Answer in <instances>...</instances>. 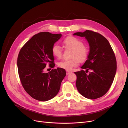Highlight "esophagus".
<instances>
[{"label":"esophagus","instance_id":"1","mask_svg":"<svg viewBox=\"0 0 128 128\" xmlns=\"http://www.w3.org/2000/svg\"><path fill=\"white\" fill-rule=\"evenodd\" d=\"M71 73V71H68V70H66V74H67V75H68V74H70Z\"/></svg>","mask_w":128,"mask_h":128}]
</instances>
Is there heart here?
<instances>
[{"label":"heart","instance_id":"heart-1","mask_svg":"<svg viewBox=\"0 0 128 128\" xmlns=\"http://www.w3.org/2000/svg\"><path fill=\"white\" fill-rule=\"evenodd\" d=\"M62 44L65 50H71L69 60H65L58 63V66L67 70L78 65V62H85L88 56V48L83 44L82 42L74 36H68L62 41ZM52 55L60 59L62 56V50L58 45H54L52 48Z\"/></svg>","mask_w":128,"mask_h":128}]
</instances>
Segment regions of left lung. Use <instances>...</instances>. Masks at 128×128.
I'll return each instance as SVG.
<instances>
[{"mask_svg":"<svg viewBox=\"0 0 128 128\" xmlns=\"http://www.w3.org/2000/svg\"><path fill=\"white\" fill-rule=\"evenodd\" d=\"M74 35L85 37L90 50L82 70L75 72L76 86L84 97L95 99L104 95L110 88L116 71L114 52L107 40L100 33L91 30L76 32ZM92 71L87 75L88 70Z\"/></svg>","mask_w":128,"mask_h":128,"instance_id":"1","label":"left lung"}]
</instances>
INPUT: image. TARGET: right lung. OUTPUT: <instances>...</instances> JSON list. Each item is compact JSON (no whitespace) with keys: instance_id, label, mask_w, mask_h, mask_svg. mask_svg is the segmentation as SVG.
<instances>
[{"instance_id":"right-lung-1","label":"right lung","mask_w":128,"mask_h":128,"mask_svg":"<svg viewBox=\"0 0 128 128\" xmlns=\"http://www.w3.org/2000/svg\"><path fill=\"white\" fill-rule=\"evenodd\" d=\"M61 36L48 32L38 33L22 47L18 54L20 82L26 92L35 100L46 101L55 97L66 76L65 69L61 68L44 72L48 64L52 68L55 66L52 48Z\"/></svg>"}]
</instances>
